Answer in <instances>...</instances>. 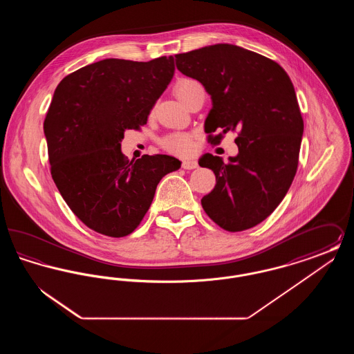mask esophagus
<instances>
[{
    "mask_svg": "<svg viewBox=\"0 0 354 354\" xmlns=\"http://www.w3.org/2000/svg\"><path fill=\"white\" fill-rule=\"evenodd\" d=\"M182 167L185 169H198V162L194 159H185L182 163Z\"/></svg>",
    "mask_w": 354,
    "mask_h": 354,
    "instance_id": "esophagus-1",
    "label": "esophagus"
}]
</instances>
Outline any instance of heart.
<instances>
[{
	"instance_id": "heart-1",
	"label": "heart",
	"mask_w": 354,
	"mask_h": 354,
	"mask_svg": "<svg viewBox=\"0 0 354 354\" xmlns=\"http://www.w3.org/2000/svg\"><path fill=\"white\" fill-rule=\"evenodd\" d=\"M194 84H195V81H192V80H183L176 84L175 95L178 97L179 101L183 102L188 88ZM160 143H162L163 149H166L167 151L178 153V155H187L194 149L192 136L189 134H185V133L167 135L160 140Z\"/></svg>"
}]
</instances>
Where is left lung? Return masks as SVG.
<instances>
[{
	"mask_svg": "<svg viewBox=\"0 0 354 354\" xmlns=\"http://www.w3.org/2000/svg\"><path fill=\"white\" fill-rule=\"evenodd\" d=\"M175 61L211 95L204 123L209 140L239 133V153L228 163L211 153L199 160L216 176L203 208L225 231L252 228L284 199L297 171L304 122L292 81L274 61L230 44L176 54Z\"/></svg>",
	"mask_w": 354,
	"mask_h": 354,
	"instance_id": "left-lung-1",
	"label": "left lung"
}]
</instances>
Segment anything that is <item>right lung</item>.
I'll return each instance as SVG.
<instances>
[{
  "label": "right lung",
  "instance_id": "right-lung-1",
  "mask_svg": "<svg viewBox=\"0 0 354 354\" xmlns=\"http://www.w3.org/2000/svg\"><path fill=\"white\" fill-rule=\"evenodd\" d=\"M175 71L174 57L149 62L107 58L66 75L44 122L51 176L75 216L93 231L130 235L151 205L156 185L180 162L120 151L124 131L147 123Z\"/></svg>",
  "mask_w": 354,
  "mask_h": 354
}]
</instances>
